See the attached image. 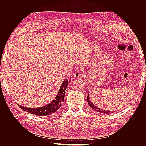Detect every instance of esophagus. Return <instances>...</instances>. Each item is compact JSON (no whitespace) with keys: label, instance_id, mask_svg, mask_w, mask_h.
<instances>
[{"label":"esophagus","instance_id":"1","mask_svg":"<svg viewBox=\"0 0 146 146\" xmlns=\"http://www.w3.org/2000/svg\"><path fill=\"white\" fill-rule=\"evenodd\" d=\"M82 75V72L80 71V70H77L76 72H74V77L75 78H79L80 77V76Z\"/></svg>","mask_w":146,"mask_h":146}]
</instances>
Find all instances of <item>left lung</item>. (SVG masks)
<instances>
[{"label":"left lung","instance_id":"1","mask_svg":"<svg viewBox=\"0 0 146 146\" xmlns=\"http://www.w3.org/2000/svg\"><path fill=\"white\" fill-rule=\"evenodd\" d=\"M87 100H88V104L90 106V107L92 108L93 110H94L95 111H96L97 112H99V113H105V114H109V113H114V111H105V110H101L99 108L96 107V106L92 104L90 99V97H89V94H88L87 96Z\"/></svg>","mask_w":146,"mask_h":146}]
</instances>
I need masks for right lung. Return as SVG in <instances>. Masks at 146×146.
Here are the masks:
<instances>
[{"label":"right lung","instance_id":"add662e5","mask_svg":"<svg viewBox=\"0 0 146 146\" xmlns=\"http://www.w3.org/2000/svg\"><path fill=\"white\" fill-rule=\"evenodd\" d=\"M68 83V79H65L62 85L60 86L58 94L56 96V99L53 100L51 103L44 106V107L36 108H30L23 107V106H21L19 105H18V106L24 111L39 116L50 115L51 114L55 113L60 108L61 103L63 102L64 99L65 90L67 88Z\"/></svg>","mask_w":146,"mask_h":146}]
</instances>
